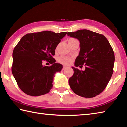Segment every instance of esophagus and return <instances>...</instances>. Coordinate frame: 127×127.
Returning <instances> with one entry per match:
<instances>
[{
	"mask_svg": "<svg viewBox=\"0 0 127 127\" xmlns=\"http://www.w3.org/2000/svg\"><path fill=\"white\" fill-rule=\"evenodd\" d=\"M66 68H67V67H66V66H63V68H62V70H65V69H66Z\"/></svg>",
	"mask_w": 127,
	"mask_h": 127,
	"instance_id": "esophagus-1",
	"label": "esophagus"
}]
</instances>
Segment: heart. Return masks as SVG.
<instances>
[{
    "instance_id": "obj_1",
    "label": "heart",
    "mask_w": 127,
    "mask_h": 127,
    "mask_svg": "<svg viewBox=\"0 0 127 127\" xmlns=\"http://www.w3.org/2000/svg\"><path fill=\"white\" fill-rule=\"evenodd\" d=\"M75 38H70L69 40H74ZM73 61V58L70 57H66V56H61V57L59 58L58 62L60 63H61L64 65H68L72 63Z\"/></svg>"
}]
</instances>
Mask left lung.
I'll return each instance as SVG.
<instances>
[{"label":"left lung","mask_w":127,"mask_h":127,"mask_svg":"<svg viewBox=\"0 0 127 127\" xmlns=\"http://www.w3.org/2000/svg\"><path fill=\"white\" fill-rule=\"evenodd\" d=\"M67 35L80 42L75 66H85L83 71L72 67L74 74L69 84L78 96L95 97L105 89L113 73L115 56L112 47L104 35L88 30L68 32Z\"/></svg>","instance_id":"left-lung-1"}]
</instances>
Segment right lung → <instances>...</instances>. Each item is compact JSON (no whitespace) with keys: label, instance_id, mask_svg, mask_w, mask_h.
Segmentation results:
<instances>
[{"label":"right lung","instance_id":"1","mask_svg":"<svg viewBox=\"0 0 127 127\" xmlns=\"http://www.w3.org/2000/svg\"><path fill=\"white\" fill-rule=\"evenodd\" d=\"M67 32L56 33L45 31L23 36L13 51L12 72L17 85L28 95L38 96L48 93L53 87L54 74L62 65L55 63V50ZM44 60L52 65L43 66Z\"/></svg>","mask_w":127,"mask_h":127}]
</instances>
